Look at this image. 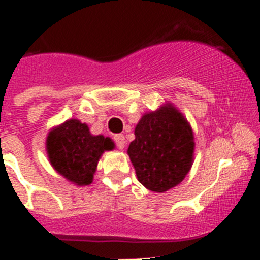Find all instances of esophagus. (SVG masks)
<instances>
[{"label": "esophagus", "instance_id": "obj_1", "mask_svg": "<svg viewBox=\"0 0 260 260\" xmlns=\"http://www.w3.org/2000/svg\"><path fill=\"white\" fill-rule=\"evenodd\" d=\"M115 146H117L118 149H123L125 146V138L123 135H115L113 137Z\"/></svg>", "mask_w": 260, "mask_h": 260}]
</instances>
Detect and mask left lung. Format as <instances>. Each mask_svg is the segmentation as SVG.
I'll return each instance as SVG.
<instances>
[{"label": "left lung", "mask_w": 260, "mask_h": 260, "mask_svg": "<svg viewBox=\"0 0 260 260\" xmlns=\"http://www.w3.org/2000/svg\"><path fill=\"white\" fill-rule=\"evenodd\" d=\"M128 154L137 179L148 190L165 192L185 179L192 165L193 136L174 107H162L141 118Z\"/></svg>", "instance_id": "1"}]
</instances>
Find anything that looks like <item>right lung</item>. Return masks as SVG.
<instances>
[{
    "label": "right lung",
    "instance_id": "1",
    "mask_svg": "<svg viewBox=\"0 0 260 260\" xmlns=\"http://www.w3.org/2000/svg\"><path fill=\"white\" fill-rule=\"evenodd\" d=\"M113 147L111 138L91 136L88 125L77 119L67 120L55 128L46 141L52 167L79 186L91 183L99 157Z\"/></svg>",
    "mask_w": 260,
    "mask_h": 260
}]
</instances>
